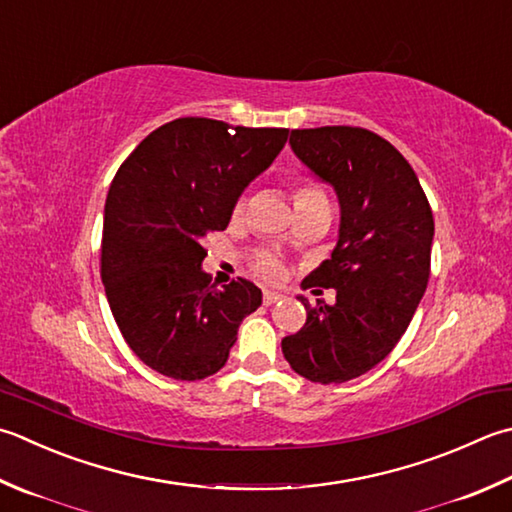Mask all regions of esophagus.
<instances>
[{
  "instance_id": "34e87169",
  "label": "esophagus",
  "mask_w": 512,
  "mask_h": 512,
  "mask_svg": "<svg viewBox=\"0 0 512 512\" xmlns=\"http://www.w3.org/2000/svg\"><path fill=\"white\" fill-rule=\"evenodd\" d=\"M282 297H284V295H282V293H277V290H270V288H266V290H264V304H266V306L279 302V299H282Z\"/></svg>"
}]
</instances>
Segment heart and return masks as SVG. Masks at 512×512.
Instances as JSON below:
<instances>
[{"instance_id": "1", "label": "heart", "mask_w": 512, "mask_h": 512, "mask_svg": "<svg viewBox=\"0 0 512 512\" xmlns=\"http://www.w3.org/2000/svg\"><path fill=\"white\" fill-rule=\"evenodd\" d=\"M313 199H324V193L315 186H299L297 188V195H295V204H302V202H313ZM244 210V202H239L237 208H235V215H239ZM257 270L262 273L264 277L268 279H277L279 275H282V266H279V262L275 257H262L257 262Z\"/></svg>"}]
</instances>
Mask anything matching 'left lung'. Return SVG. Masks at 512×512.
Masks as SVG:
<instances>
[{
    "label": "left lung",
    "mask_w": 512,
    "mask_h": 512,
    "mask_svg": "<svg viewBox=\"0 0 512 512\" xmlns=\"http://www.w3.org/2000/svg\"><path fill=\"white\" fill-rule=\"evenodd\" d=\"M290 148L337 195V246L304 279V288H335L337 297L317 306L297 297L308 317L282 339V353L310 382L344 384L406 333L428 284L433 213L404 155L366 128L293 130Z\"/></svg>",
    "instance_id": "1"
}]
</instances>
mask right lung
Returning <instances> with one entry per match:
<instances>
[{"label": "right lung", "mask_w": 512, "mask_h": 512, "mask_svg": "<svg viewBox=\"0 0 512 512\" xmlns=\"http://www.w3.org/2000/svg\"><path fill=\"white\" fill-rule=\"evenodd\" d=\"M288 128L182 117L153 130L110 184L102 282L130 350L157 373L197 382L226 364L242 319L262 306L244 277L208 282L202 246L226 230L248 184L275 162Z\"/></svg>", "instance_id": "obj_1"}]
</instances>
